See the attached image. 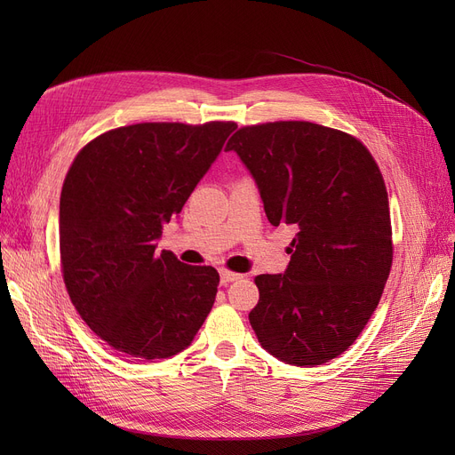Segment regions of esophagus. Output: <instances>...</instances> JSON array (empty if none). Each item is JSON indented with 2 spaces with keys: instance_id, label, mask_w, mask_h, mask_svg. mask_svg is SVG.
<instances>
[{
  "instance_id": "1",
  "label": "esophagus",
  "mask_w": 455,
  "mask_h": 455,
  "mask_svg": "<svg viewBox=\"0 0 455 455\" xmlns=\"http://www.w3.org/2000/svg\"><path fill=\"white\" fill-rule=\"evenodd\" d=\"M220 276H221V283H223V285H227V283H230V282H235V280L243 278V275H240V273H234V271H228V269H221V271H220Z\"/></svg>"
}]
</instances>
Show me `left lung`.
Instances as JSON below:
<instances>
[{
    "label": "left lung",
    "mask_w": 455,
    "mask_h": 455,
    "mask_svg": "<svg viewBox=\"0 0 455 455\" xmlns=\"http://www.w3.org/2000/svg\"><path fill=\"white\" fill-rule=\"evenodd\" d=\"M252 173L271 225H293L283 275L254 278L249 314L258 341L278 360L323 365L369 323L393 266L384 177L352 134L312 122L235 131L227 143Z\"/></svg>",
    "instance_id": "obj_1"
}]
</instances>
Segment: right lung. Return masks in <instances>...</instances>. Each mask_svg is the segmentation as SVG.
<instances>
[{"instance_id":"right-lung-1","label":"right lung","mask_w":455,"mask_h":455,"mask_svg":"<svg viewBox=\"0 0 455 455\" xmlns=\"http://www.w3.org/2000/svg\"><path fill=\"white\" fill-rule=\"evenodd\" d=\"M235 127H117L88 141L68 170L59 218L62 278L81 319L124 355L172 357L210 314L220 273L156 251V240Z\"/></svg>"}]
</instances>
